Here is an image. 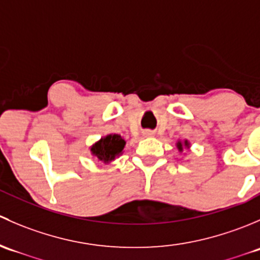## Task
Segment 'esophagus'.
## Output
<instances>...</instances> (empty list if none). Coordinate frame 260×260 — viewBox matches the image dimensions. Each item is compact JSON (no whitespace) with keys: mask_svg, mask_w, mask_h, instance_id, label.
Listing matches in <instances>:
<instances>
[{"mask_svg":"<svg viewBox=\"0 0 260 260\" xmlns=\"http://www.w3.org/2000/svg\"><path fill=\"white\" fill-rule=\"evenodd\" d=\"M142 136L143 137H152V136H153V132H152V131H143L142 132Z\"/></svg>","mask_w":260,"mask_h":260,"instance_id":"esophagus-1","label":"esophagus"}]
</instances>
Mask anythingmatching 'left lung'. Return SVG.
<instances>
[{"label": "left lung", "mask_w": 260, "mask_h": 260, "mask_svg": "<svg viewBox=\"0 0 260 260\" xmlns=\"http://www.w3.org/2000/svg\"><path fill=\"white\" fill-rule=\"evenodd\" d=\"M176 147H177V149H179V152H181V153H182L183 149H190L191 145H190V142H188L187 140H183V141L179 140L176 142Z\"/></svg>", "instance_id": "8db88e82"}]
</instances>
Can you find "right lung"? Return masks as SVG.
Here are the masks:
<instances>
[{
  "mask_svg": "<svg viewBox=\"0 0 260 260\" xmlns=\"http://www.w3.org/2000/svg\"><path fill=\"white\" fill-rule=\"evenodd\" d=\"M125 141L124 138L117 133H109L103 136L101 140L96 141L89 147V151L93 158L103 162V164H111L115 158L122 156L124 152Z\"/></svg>",
  "mask_w": 260,
  "mask_h": 260,
  "instance_id": "1",
  "label": "right lung"
}]
</instances>
